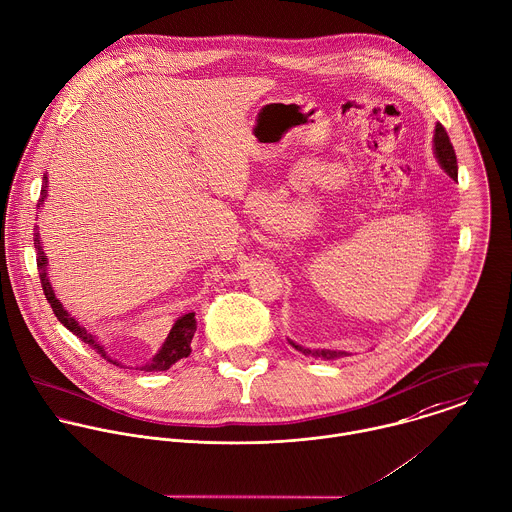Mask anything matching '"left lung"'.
I'll list each match as a JSON object with an SVG mask.
<instances>
[{
  "instance_id": "left-lung-1",
  "label": "left lung",
  "mask_w": 512,
  "mask_h": 512,
  "mask_svg": "<svg viewBox=\"0 0 512 512\" xmlns=\"http://www.w3.org/2000/svg\"><path fill=\"white\" fill-rule=\"evenodd\" d=\"M433 151H435V157H437V161H439L441 169H443L449 177H453V179L457 181V175H459L457 155H455L453 143H451V139H449V135H447V131H445V127H443L441 123H437V125H435ZM289 343H291L297 351H301L303 355H311V357H315V359H323V361H333V359H341V357H347V355H349L347 351H329V349H313V351H311V349H305V347H301V345L293 343L291 339H289Z\"/></svg>"
}]
</instances>
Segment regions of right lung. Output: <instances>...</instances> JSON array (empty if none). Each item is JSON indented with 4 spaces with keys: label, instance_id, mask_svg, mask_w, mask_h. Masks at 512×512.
Wrapping results in <instances>:
<instances>
[{
    "label": "right lung",
    "instance_id": "right-lung-1",
    "mask_svg": "<svg viewBox=\"0 0 512 512\" xmlns=\"http://www.w3.org/2000/svg\"><path fill=\"white\" fill-rule=\"evenodd\" d=\"M47 197V177L43 175V183H41V195H39V201H37V209L43 207V201ZM33 245H35V251H37V269H39V279H41V287H43V293H45V299L47 303L51 305L57 321L69 329L75 337H79L83 343H87L91 349H95L103 359H107L109 363L117 365V367H123L117 359L109 357L107 355V349L105 345L93 335L89 333L85 327H81L67 311L65 307L59 303V299L55 297L53 293V287L49 283V277H47V255L43 253V247H41V237H39V231H37V225H35V233H33ZM197 331V321H195V313H185L183 317H179L175 321V325L171 327L167 339L163 341V345L159 347V351L143 365H139L137 369L139 371H167L171 365H175L179 359L187 357L191 353V339Z\"/></svg>",
    "mask_w": 512,
    "mask_h": 512
}]
</instances>
